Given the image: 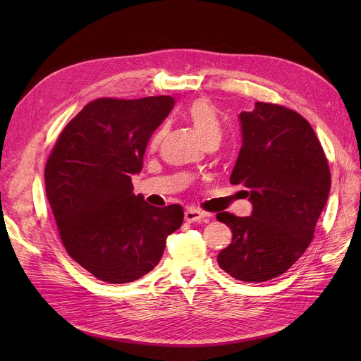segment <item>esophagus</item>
<instances>
[{
	"label": "esophagus",
	"instance_id": "1",
	"mask_svg": "<svg viewBox=\"0 0 361 361\" xmlns=\"http://www.w3.org/2000/svg\"><path fill=\"white\" fill-rule=\"evenodd\" d=\"M206 216H207V214L200 211V209H197V207L190 206V207H187V209H185V220H187L188 223L200 221V220H203V218H206Z\"/></svg>",
	"mask_w": 361,
	"mask_h": 361
}]
</instances>
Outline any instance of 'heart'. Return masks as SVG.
Instances as JSON below:
<instances>
[{
  "label": "heart",
  "instance_id": "heart-1",
  "mask_svg": "<svg viewBox=\"0 0 361 361\" xmlns=\"http://www.w3.org/2000/svg\"><path fill=\"white\" fill-rule=\"evenodd\" d=\"M185 117H187L194 129L197 130L199 135L204 143H207L209 140L221 137V122L218 118V114L215 111V108L212 106L211 102H207L206 99H197L191 102L187 110H185ZM164 135V126L158 128L154 135L150 138V147L155 149L159 141Z\"/></svg>",
  "mask_w": 361,
  "mask_h": 361
}]
</instances>
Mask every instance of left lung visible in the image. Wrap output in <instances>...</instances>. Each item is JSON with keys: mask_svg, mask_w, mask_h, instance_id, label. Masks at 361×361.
Listing matches in <instances>:
<instances>
[{"mask_svg": "<svg viewBox=\"0 0 361 361\" xmlns=\"http://www.w3.org/2000/svg\"><path fill=\"white\" fill-rule=\"evenodd\" d=\"M243 146L231 183H243L250 216L228 212L216 220L232 243L216 260L241 281H267L286 272L310 245L329 199L331 176L310 123L286 106L256 102L239 114Z\"/></svg>", "mask_w": 361, "mask_h": 361, "instance_id": "8db88e82", "label": "left lung"}]
</instances>
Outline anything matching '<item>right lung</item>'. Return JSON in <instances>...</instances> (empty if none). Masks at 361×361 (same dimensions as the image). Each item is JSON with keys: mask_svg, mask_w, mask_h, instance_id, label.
<instances>
[{"mask_svg": "<svg viewBox=\"0 0 361 361\" xmlns=\"http://www.w3.org/2000/svg\"><path fill=\"white\" fill-rule=\"evenodd\" d=\"M173 105L171 96L96 99L63 129L47 161V197L61 243L102 281L120 285L147 274L182 226V206H152L130 182Z\"/></svg>", "mask_w": 361, "mask_h": 361, "instance_id": "right-lung-1", "label": "right lung"}]
</instances>
